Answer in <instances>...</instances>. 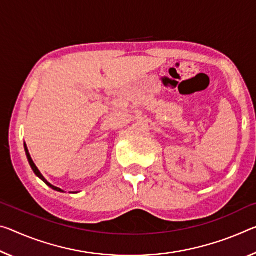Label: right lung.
<instances>
[{
  "label": "right lung",
  "mask_w": 256,
  "mask_h": 256,
  "mask_svg": "<svg viewBox=\"0 0 256 256\" xmlns=\"http://www.w3.org/2000/svg\"><path fill=\"white\" fill-rule=\"evenodd\" d=\"M25 152H26V156H27V160H28V162H30V168H32V170H33L34 171V173L36 174V176H38L40 180H42L44 184H46V186H50V188H52L54 190H56V192H62V189L60 188H58V186H52L50 182H48L46 180V178H44L42 174H40V172L38 171V168H36V165L34 164V162H33V160H32V157H30V152H28V149H27V146H26V144H25Z\"/></svg>",
  "instance_id": "add662e5"
}]
</instances>
